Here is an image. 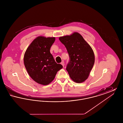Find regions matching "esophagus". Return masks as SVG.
Returning <instances> with one entry per match:
<instances>
[{"mask_svg":"<svg viewBox=\"0 0 123 123\" xmlns=\"http://www.w3.org/2000/svg\"><path fill=\"white\" fill-rule=\"evenodd\" d=\"M61 64L62 65V66L64 67V61H62L61 63Z\"/></svg>","mask_w":123,"mask_h":123,"instance_id":"obj_1","label":"esophagus"}]
</instances>
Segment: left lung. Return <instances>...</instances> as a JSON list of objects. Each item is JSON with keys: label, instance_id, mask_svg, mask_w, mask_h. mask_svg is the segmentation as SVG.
Masks as SVG:
<instances>
[{"label": "left lung", "instance_id": "left-lung-1", "mask_svg": "<svg viewBox=\"0 0 123 123\" xmlns=\"http://www.w3.org/2000/svg\"><path fill=\"white\" fill-rule=\"evenodd\" d=\"M66 47L70 60L66 70L72 80L77 83L85 81L94 63V55L92 48L80 34L75 32L70 35L59 38Z\"/></svg>", "mask_w": 123, "mask_h": 123}]
</instances>
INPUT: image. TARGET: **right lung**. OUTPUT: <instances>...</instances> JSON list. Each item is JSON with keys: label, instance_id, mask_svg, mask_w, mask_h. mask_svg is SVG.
Returning a JSON list of instances; mask_svg holds the SVG:
<instances>
[{"label": "right lung", "instance_id": "right-lung-1", "mask_svg": "<svg viewBox=\"0 0 123 123\" xmlns=\"http://www.w3.org/2000/svg\"><path fill=\"white\" fill-rule=\"evenodd\" d=\"M55 37L39 36L28 47L24 56V64L30 76L35 82L47 85L52 82L57 72L63 68L57 64L50 50Z\"/></svg>", "mask_w": 123, "mask_h": 123}]
</instances>
